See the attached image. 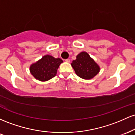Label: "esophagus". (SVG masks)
<instances>
[{"label":"esophagus","mask_w":135,"mask_h":135,"mask_svg":"<svg viewBox=\"0 0 135 135\" xmlns=\"http://www.w3.org/2000/svg\"><path fill=\"white\" fill-rule=\"evenodd\" d=\"M65 61L66 62H67V63H69L70 62V60H69V59H66V60H65Z\"/></svg>","instance_id":"esophagus-1"}]
</instances>
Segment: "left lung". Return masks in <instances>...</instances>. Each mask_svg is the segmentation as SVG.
I'll use <instances>...</instances> for the list:
<instances>
[{
  "label": "left lung",
  "mask_w": 135,
  "mask_h": 135,
  "mask_svg": "<svg viewBox=\"0 0 135 135\" xmlns=\"http://www.w3.org/2000/svg\"><path fill=\"white\" fill-rule=\"evenodd\" d=\"M71 65L75 74L84 79L93 78L100 71V67L97 63L86 52L79 54L76 60H74Z\"/></svg>",
  "instance_id": "1"
}]
</instances>
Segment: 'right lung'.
<instances>
[{"label":"right lung","instance_id":"obj_1","mask_svg":"<svg viewBox=\"0 0 135 135\" xmlns=\"http://www.w3.org/2000/svg\"><path fill=\"white\" fill-rule=\"evenodd\" d=\"M62 62L61 59L46 55L36 63L32 64L30 67V70L36 79L46 81L56 75L57 69Z\"/></svg>","mask_w":135,"mask_h":135}]
</instances>
